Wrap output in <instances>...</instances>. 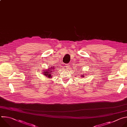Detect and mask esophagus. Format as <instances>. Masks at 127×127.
Masks as SVG:
<instances>
[{
  "instance_id": "obj_1",
  "label": "esophagus",
  "mask_w": 127,
  "mask_h": 127,
  "mask_svg": "<svg viewBox=\"0 0 127 127\" xmlns=\"http://www.w3.org/2000/svg\"><path fill=\"white\" fill-rule=\"evenodd\" d=\"M65 67H66V68H67V69H69V68H70V65H69V64H68L66 65Z\"/></svg>"
}]
</instances>
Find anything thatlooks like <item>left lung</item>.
<instances>
[{
    "instance_id": "left-lung-1",
    "label": "left lung",
    "mask_w": 127,
    "mask_h": 127,
    "mask_svg": "<svg viewBox=\"0 0 127 127\" xmlns=\"http://www.w3.org/2000/svg\"><path fill=\"white\" fill-rule=\"evenodd\" d=\"M85 75L84 74H82V75H81V77H84V76H85Z\"/></svg>"
}]
</instances>
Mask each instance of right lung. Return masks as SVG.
<instances>
[{
  "label": "right lung",
  "mask_w": 127,
  "mask_h": 127,
  "mask_svg": "<svg viewBox=\"0 0 127 127\" xmlns=\"http://www.w3.org/2000/svg\"><path fill=\"white\" fill-rule=\"evenodd\" d=\"M50 68V67H49ZM54 67H51V68H50L49 69H48L47 70H45V71H44L43 72V74L45 75V76H46L48 78H51L52 77V74H53V70H53L54 69Z\"/></svg>",
  "instance_id": "obj_1"
}]
</instances>
